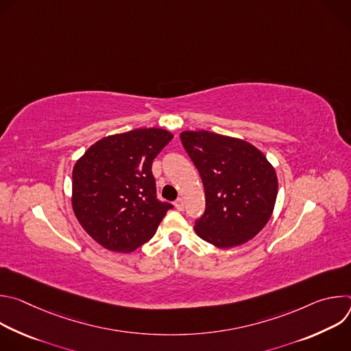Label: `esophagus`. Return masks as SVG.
Returning <instances> with one entry per match:
<instances>
[{
  "instance_id": "esophagus-1",
  "label": "esophagus",
  "mask_w": 351,
  "mask_h": 351,
  "mask_svg": "<svg viewBox=\"0 0 351 351\" xmlns=\"http://www.w3.org/2000/svg\"><path fill=\"white\" fill-rule=\"evenodd\" d=\"M183 207H184V202H183V198H182V197L176 198V202H175V208H176L178 211H182V210H183Z\"/></svg>"
}]
</instances>
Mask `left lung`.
<instances>
[{
  "instance_id": "left-lung-1",
  "label": "left lung",
  "mask_w": 351,
  "mask_h": 351,
  "mask_svg": "<svg viewBox=\"0 0 351 351\" xmlns=\"http://www.w3.org/2000/svg\"><path fill=\"white\" fill-rule=\"evenodd\" d=\"M180 140L206 191L195 233L221 248L253 239L269 221L278 194V178L265 156L247 141L207 130L183 132Z\"/></svg>"
}]
</instances>
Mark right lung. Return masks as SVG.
Segmentation results:
<instances>
[{
    "label": "right lung",
    "instance_id": "add662e5",
    "mask_svg": "<svg viewBox=\"0 0 351 351\" xmlns=\"http://www.w3.org/2000/svg\"><path fill=\"white\" fill-rule=\"evenodd\" d=\"M172 137L156 128L108 136L75 164L73 211L97 243L129 253L154 236L173 206L157 197L152 167Z\"/></svg>",
    "mask_w": 351,
    "mask_h": 351
}]
</instances>
